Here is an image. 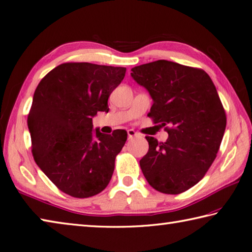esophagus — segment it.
Returning <instances> with one entry per match:
<instances>
[{"mask_svg":"<svg viewBox=\"0 0 252 252\" xmlns=\"http://www.w3.org/2000/svg\"><path fill=\"white\" fill-rule=\"evenodd\" d=\"M139 134L136 133V132L134 130H127V138L129 139H133L135 138V136H138Z\"/></svg>","mask_w":252,"mask_h":252,"instance_id":"1","label":"esophagus"}]
</instances>
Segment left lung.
<instances>
[{
	"mask_svg": "<svg viewBox=\"0 0 252 252\" xmlns=\"http://www.w3.org/2000/svg\"><path fill=\"white\" fill-rule=\"evenodd\" d=\"M131 71L153 100L148 116L170 126L166 142L145 136L149 151L141 158V170L161 193H183L204 177L225 133L226 113L216 87L204 70L164 59Z\"/></svg>",
	"mask_w": 252,
	"mask_h": 252,
	"instance_id": "8db88e82",
	"label": "left lung"
}]
</instances>
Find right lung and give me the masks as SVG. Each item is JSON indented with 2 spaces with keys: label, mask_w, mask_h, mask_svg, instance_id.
<instances>
[{
  "label": "right lung",
  "mask_w": 252,
  "mask_h": 252,
  "mask_svg": "<svg viewBox=\"0 0 252 252\" xmlns=\"http://www.w3.org/2000/svg\"><path fill=\"white\" fill-rule=\"evenodd\" d=\"M125 67L66 63L54 68L36 88L27 126L36 164L63 193L87 198L106 189L125 130L103 134L93 118L108 112V98L121 84Z\"/></svg>",
  "instance_id": "add662e5"
}]
</instances>
